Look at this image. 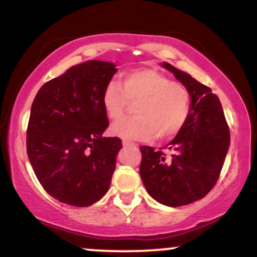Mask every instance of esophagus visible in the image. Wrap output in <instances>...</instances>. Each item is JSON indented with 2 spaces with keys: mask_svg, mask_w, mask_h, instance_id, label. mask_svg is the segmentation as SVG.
Segmentation results:
<instances>
[{
  "mask_svg": "<svg viewBox=\"0 0 257 257\" xmlns=\"http://www.w3.org/2000/svg\"><path fill=\"white\" fill-rule=\"evenodd\" d=\"M123 146H137V144L133 143V141H129V140H123Z\"/></svg>",
  "mask_w": 257,
  "mask_h": 257,
  "instance_id": "esophagus-1",
  "label": "esophagus"
}]
</instances>
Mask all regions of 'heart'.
Here are the masks:
<instances>
[{"mask_svg":"<svg viewBox=\"0 0 257 257\" xmlns=\"http://www.w3.org/2000/svg\"><path fill=\"white\" fill-rule=\"evenodd\" d=\"M129 102H137L135 116L117 122L111 131L117 137L139 141L176 137L185 128L192 110L188 88L150 67L125 72L120 84L111 81L105 85L101 104L111 120L122 118Z\"/></svg>","mask_w":257,"mask_h":257,"instance_id":"b5f03b06","label":"heart"}]
</instances>
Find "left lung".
Masks as SVG:
<instances>
[{"label":"left lung","mask_w":257,"mask_h":257,"mask_svg":"<svg viewBox=\"0 0 257 257\" xmlns=\"http://www.w3.org/2000/svg\"><path fill=\"white\" fill-rule=\"evenodd\" d=\"M188 88L192 110L182 132L167 147L141 146L140 176L153 199L181 206L213 190L229 147V128L216 94L188 73L163 63Z\"/></svg>","instance_id":"8db88e82"}]
</instances>
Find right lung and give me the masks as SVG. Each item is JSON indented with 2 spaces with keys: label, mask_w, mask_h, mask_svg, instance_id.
Here are the masks:
<instances>
[{
  "label": "right lung",
  "mask_w": 257,
  "mask_h": 257,
  "mask_svg": "<svg viewBox=\"0 0 257 257\" xmlns=\"http://www.w3.org/2000/svg\"><path fill=\"white\" fill-rule=\"evenodd\" d=\"M117 69L85 61L44 83L35 96L26 150L47 193L73 206L94 204L107 192L122 149L119 138H102L108 118L101 104Z\"/></svg>",
  "instance_id": "right-lung-1"
}]
</instances>
